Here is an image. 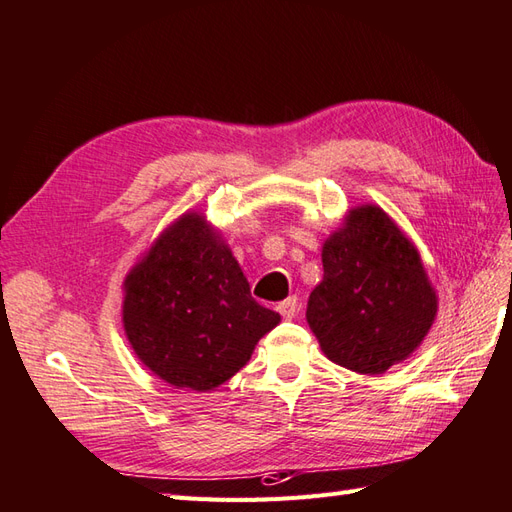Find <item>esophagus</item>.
I'll list each match as a JSON object with an SVG mask.
<instances>
[{"mask_svg":"<svg viewBox=\"0 0 512 512\" xmlns=\"http://www.w3.org/2000/svg\"><path fill=\"white\" fill-rule=\"evenodd\" d=\"M279 314L285 318V320H292L296 314H299V303H296V296H290V299H285L277 305Z\"/></svg>","mask_w":512,"mask_h":512,"instance_id":"34e87169","label":"esophagus"}]
</instances>
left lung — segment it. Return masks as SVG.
Wrapping results in <instances>:
<instances>
[{"label": "left lung", "mask_w": 512, "mask_h": 512, "mask_svg": "<svg viewBox=\"0 0 512 512\" xmlns=\"http://www.w3.org/2000/svg\"><path fill=\"white\" fill-rule=\"evenodd\" d=\"M438 296L421 255L377 205L347 211L323 244V281L307 301V325L331 362L386 373L421 347Z\"/></svg>", "instance_id": "obj_1"}]
</instances>
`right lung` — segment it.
Listing matches in <instances>:
<instances>
[{"mask_svg": "<svg viewBox=\"0 0 512 512\" xmlns=\"http://www.w3.org/2000/svg\"><path fill=\"white\" fill-rule=\"evenodd\" d=\"M281 316L251 296L205 213L185 211L124 279L122 323L139 362L174 388L209 392L251 360Z\"/></svg>", "mask_w": 512, "mask_h": 512, "instance_id": "obj_1", "label": "right lung"}]
</instances>
